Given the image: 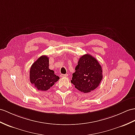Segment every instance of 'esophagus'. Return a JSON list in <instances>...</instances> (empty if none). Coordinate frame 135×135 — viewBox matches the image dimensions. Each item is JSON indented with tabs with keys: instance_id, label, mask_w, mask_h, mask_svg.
Instances as JSON below:
<instances>
[{
	"instance_id": "34e87169",
	"label": "esophagus",
	"mask_w": 135,
	"mask_h": 135,
	"mask_svg": "<svg viewBox=\"0 0 135 135\" xmlns=\"http://www.w3.org/2000/svg\"><path fill=\"white\" fill-rule=\"evenodd\" d=\"M60 76H61V77H67L68 76V74H61L60 75Z\"/></svg>"
}]
</instances>
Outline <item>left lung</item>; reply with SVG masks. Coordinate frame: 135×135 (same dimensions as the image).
Masks as SVG:
<instances>
[{
  "label": "left lung",
  "instance_id": "obj_1",
  "mask_svg": "<svg viewBox=\"0 0 135 135\" xmlns=\"http://www.w3.org/2000/svg\"><path fill=\"white\" fill-rule=\"evenodd\" d=\"M71 83L84 93L94 90L103 79V70L98 61L90 54L80 58Z\"/></svg>",
  "mask_w": 135,
  "mask_h": 135
}]
</instances>
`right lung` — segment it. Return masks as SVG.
Returning <instances> with one entry per match:
<instances>
[{"label": "right lung", "instance_id": "1", "mask_svg": "<svg viewBox=\"0 0 135 135\" xmlns=\"http://www.w3.org/2000/svg\"><path fill=\"white\" fill-rule=\"evenodd\" d=\"M49 66V57L46 55L39 57L31 66L30 80L38 90H47L60 79Z\"/></svg>", "mask_w": 135, "mask_h": 135}]
</instances>
